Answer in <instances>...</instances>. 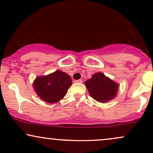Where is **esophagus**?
<instances>
[{
    "label": "esophagus",
    "instance_id": "obj_1",
    "mask_svg": "<svg viewBox=\"0 0 153 153\" xmlns=\"http://www.w3.org/2000/svg\"><path fill=\"white\" fill-rule=\"evenodd\" d=\"M82 82V80H81V79H80V80H74V82H75V83H77V82H79V83H81Z\"/></svg>",
    "mask_w": 153,
    "mask_h": 153
}]
</instances>
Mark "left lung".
Here are the masks:
<instances>
[{
    "mask_svg": "<svg viewBox=\"0 0 153 153\" xmlns=\"http://www.w3.org/2000/svg\"><path fill=\"white\" fill-rule=\"evenodd\" d=\"M85 86L93 99L106 103L117 96L119 85L102 73H97L85 82Z\"/></svg>",
    "mask_w": 153,
    "mask_h": 153,
    "instance_id": "8db88e82",
    "label": "left lung"
}]
</instances>
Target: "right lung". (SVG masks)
<instances>
[{
  "label": "right lung",
  "mask_w": 153,
  "mask_h": 153,
  "mask_svg": "<svg viewBox=\"0 0 153 153\" xmlns=\"http://www.w3.org/2000/svg\"><path fill=\"white\" fill-rule=\"evenodd\" d=\"M71 85V76L61 71H57L45 76L37 77L33 83L39 97L50 103L60 101Z\"/></svg>",
  "instance_id": "obj_1"
}]
</instances>
